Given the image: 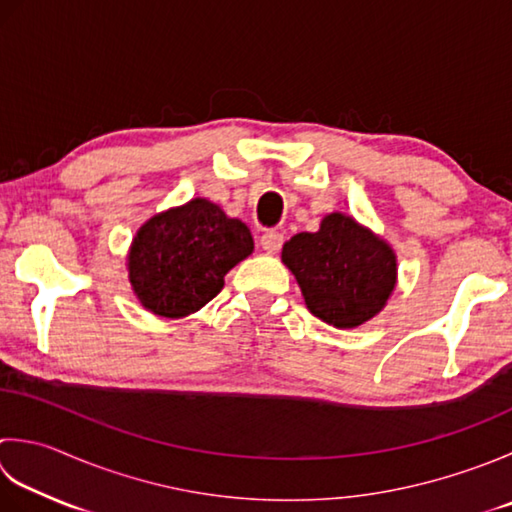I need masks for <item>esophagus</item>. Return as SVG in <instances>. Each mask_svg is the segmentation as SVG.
Segmentation results:
<instances>
[{
  "label": "esophagus",
  "instance_id": "1",
  "mask_svg": "<svg viewBox=\"0 0 512 512\" xmlns=\"http://www.w3.org/2000/svg\"><path fill=\"white\" fill-rule=\"evenodd\" d=\"M259 244H262L266 253L275 255V253H279V248H282V244H284V235L277 233V230H268V233H264L262 239H259Z\"/></svg>",
  "mask_w": 512,
  "mask_h": 512
}]
</instances>
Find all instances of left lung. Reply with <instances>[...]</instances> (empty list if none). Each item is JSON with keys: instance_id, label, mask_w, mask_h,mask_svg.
Wrapping results in <instances>:
<instances>
[{"instance_id": "obj_1", "label": "left lung", "mask_w": 512, "mask_h": 512, "mask_svg": "<svg viewBox=\"0 0 512 512\" xmlns=\"http://www.w3.org/2000/svg\"><path fill=\"white\" fill-rule=\"evenodd\" d=\"M282 262L295 275L310 313L335 328L373 319L397 284L393 248L344 213L326 215L317 233L290 237Z\"/></svg>"}]
</instances>
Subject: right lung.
I'll return each mask as SVG.
<instances>
[{
	"instance_id": "1",
	"label": "right lung",
	"mask_w": 512,
	"mask_h": 512,
	"mask_svg": "<svg viewBox=\"0 0 512 512\" xmlns=\"http://www.w3.org/2000/svg\"><path fill=\"white\" fill-rule=\"evenodd\" d=\"M244 222L204 197L168 208L137 230L128 253V279L150 313L179 319L197 313L233 266L253 253Z\"/></svg>"
}]
</instances>
